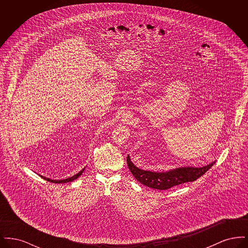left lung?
<instances>
[{
	"label": "left lung",
	"mask_w": 248,
	"mask_h": 248,
	"mask_svg": "<svg viewBox=\"0 0 248 248\" xmlns=\"http://www.w3.org/2000/svg\"><path fill=\"white\" fill-rule=\"evenodd\" d=\"M214 164L215 162L202 167L188 166L179 167L167 172H152L137 167L131 162L129 156H127V165L133 176L143 185L156 189H168L186 182H192L207 172Z\"/></svg>",
	"instance_id": "1"
}]
</instances>
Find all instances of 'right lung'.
<instances>
[{"instance_id": "1", "label": "right lung", "mask_w": 248, "mask_h": 248, "mask_svg": "<svg viewBox=\"0 0 248 248\" xmlns=\"http://www.w3.org/2000/svg\"><path fill=\"white\" fill-rule=\"evenodd\" d=\"M83 170H84V168H83V170H81L79 173H77L76 175H74V176H72L71 177H68V178H66V179H61V180H54V179H50V178H47V177H43V176H41V177H43L44 179L47 180V181L52 182V183H66V182H71V181H73L74 179L78 178V177H80V176L83 174Z\"/></svg>"}]
</instances>
